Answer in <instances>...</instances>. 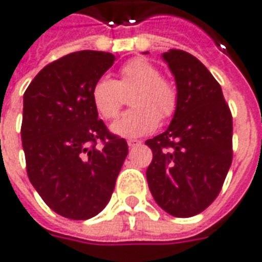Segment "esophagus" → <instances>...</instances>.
Returning <instances> with one entry per match:
<instances>
[{
    "mask_svg": "<svg viewBox=\"0 0 262 262\" xmlns=\"http://www.w3.org/2000/svg\"><path fill=\"white\" fill-rule=\"evenodd\" d=\"M141 144V141H138V140H128V146L129 147H137Z\"/></svg>",
    "mask_w": 262,
    "mask_h": 262,
    "instance_id": "1",
    "label": "esophagus"
}]
</instances>
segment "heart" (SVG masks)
<instances>
[{
  "label": "heart",
  "mask_w": 262,
  "mask_h": 262,
  "mask_svg": "<svg viewBox=\"0 0 262 262\" xmlns=\"http://www.w3.org/2000/svg\"><path fill=\"white\" fill-rule=\"evenodd\" d=\"M134 89L131 105L136 107L119 116L111 126L116 136H146L156 129L160 116L167 119L175 114V87L162 78L159 68L144 58H134L124 64L119 71V81L111 77H99L92 86V102L99 115L112 119L121 111L122 92Z\"/></svg>",
  "instance_id": "obj_1"
}]
</instances>
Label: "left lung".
<instances>
[{"instance_id": "1", "label": "left lung", "mask_w": 262, "mask_h": 262, "mask_svg": "<svg viewBox=\"0 0 262 262\" xmlns=\"http://www.w3.org/2000/svg\"><path fill=\"white\" fill-rule=\"evenodd\" d=\"M162 58L175 77L178 106L166 131L146 141L153 151L147 182L166 213L192 217L216 200L232 165V114L195 56L169 49Z\"/></svg>"}]
</instances>
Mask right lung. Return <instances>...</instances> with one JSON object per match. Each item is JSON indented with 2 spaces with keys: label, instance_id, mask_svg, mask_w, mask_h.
Wrapping results in <instances>:
<instances>
[{
  "label": "right lung",
  "instance_id": "obj_1",
  "mask_svg": "<svg viewBox=\"0 0 262 262\" xmlns=\"http://www.w3.org/2000/svg\"><path fill=\"white\" fill-rule=\"evenodd\" d=\"M115 59L99 51L68 54L40 70L23 96L27 176L67 219L87 220L105 208L128 155L125 140L107 131L92 102L93 83Z\"/></svg>",
  "mask_w": 262,
  "mask_h": 262
}]
</instances>
